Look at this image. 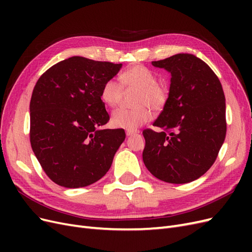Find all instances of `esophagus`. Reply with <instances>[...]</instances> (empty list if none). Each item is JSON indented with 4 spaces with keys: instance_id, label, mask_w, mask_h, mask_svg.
<instances>
[{
    "instance_id": "obj_1",
    "label": "esophagus",
    "mask_w": 252,
    "mask_h": 252,
    "mask_svg": "<svg viewBox=\"0 0 252 252\" xmlns=\"http://www.w3.org/2000/svg\"><path fill=\"white\" fill-rule=\"evenodd\" d=\"M139 133L138 130H126V135L127 136H130V135H133V134H136Z\"/></svg>"
}]
</instances>
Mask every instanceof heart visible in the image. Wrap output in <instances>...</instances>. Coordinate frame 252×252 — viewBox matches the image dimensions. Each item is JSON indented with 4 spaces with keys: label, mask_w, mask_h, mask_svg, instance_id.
Returning <instances> with one entry per match:
<instances>
[{
    "label": "heart",
    "mask_w": 252,
    "mask_h": 252,
    "mask_svg": "<svg viewBox=\"0 0 252 252\" xmlns=\"http://www.w3.org/2000/svg\"><path fill=\"white\" fill-rule=\"evenodd\" d=\"M120 83L109 79L106 81L101 89L102 101L116 107L123 96L124 89L139 90L135 97L132 109L119 108L112 112L111 124L114 127L134 130L151 119L150 107L155 110H161L168 101L169 88L167 84L158 81L157 74L142 65H134L127 68L120 74Z\"/></svg>",
    "instance_id": "b5f03b06"
}]
</instances>
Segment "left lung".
Here are the masks:
<instances>
[{"label": "left lung", "mask_w": 252, "mask_h": 252, "mask_svg": "<svg viewBox=\"0 0 252 252\" xmlns=\"http://www.w3.org/2000/svg\"><path fill=\"white\" fill-rule=\"evenodd\" d=\"M171 73L168 101L145 129L143 161L158 180L185 184L215 163L226 136V103L220 82L204 61L178 53L151 63Z\"/></svg>", "instance_id": "obj_1"}]
</instances>
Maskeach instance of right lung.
Instances as JSON below:
<instances>
[{
	"instance_id": "obj_1",
	"label": "right lung",
	"mask_w": 252,
	"mask_h": 252,
	"mask_svg": "<svg viewBox=\"0 0 252 252\" xmlns=\"http://www.w3.org/2000/svg\"><path fill=\"white\" fill-rule=\"evenodd\" d=\"M122 64L71 57L37 80L30 100V143L43 170L56 184L80 188L107 173L125 140L124 129H102L109 114L103 84Z\"/></svg>"
}]
</instances>
